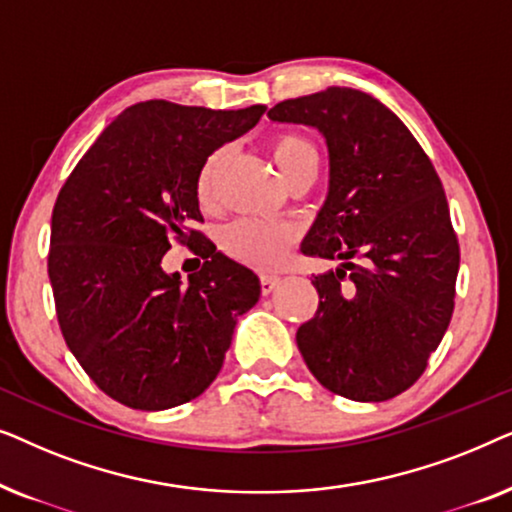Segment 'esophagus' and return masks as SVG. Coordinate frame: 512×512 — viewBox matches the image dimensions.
I'll return each instance as SVG.
<instances>
[{"label":"esophagus","instance_id":"1","mask_svg":"<svg viewBox=\"0 0 512 512\" xmlns=\"http://www.w3.org/2000/svg\"><path fill=\"white\" fill-rule=\"evenodd\" d=\"M279 284V277L275 275H261V293L268 296V293L275 291V286Z\"/></svg>","mask_w":512,"mask_h":512}]
</instances>
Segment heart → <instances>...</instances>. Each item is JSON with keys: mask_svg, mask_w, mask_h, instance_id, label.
Here are the masks:
<instances>
[{"mask_svg": "<svg viewBox=\"0 0 512 512\" xmlns=\"http://www.w3.org/2000/svg\"><path fill=\"white\" fill-rule=\"evenodd\" d=\"M270 153L286 184L300 172H317V149L310 139L300 137L296 132H284V135L272 139ZM223 163H226V151H214L200 167L198 179H195V195H198L202 207L214 205L216 181H219ZM296 240L298 233L293 226L254 219L233 221L219 233V247L223 254L256 270H275L284 265Z\"/></svg>", "mask_w": 512, "mask_h": 512, "instance_id": "1", "label": "heart"}]
</instances>
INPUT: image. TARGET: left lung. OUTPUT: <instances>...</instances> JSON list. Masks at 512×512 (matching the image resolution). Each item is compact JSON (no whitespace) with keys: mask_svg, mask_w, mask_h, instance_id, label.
I'll list each match as a JSON object with an SVG mask.
<instances>
[{"mask_svg":"<svg viewBox=\"0 0 512 512\" xmlns=\"http://www.w3.org/2000/svg\"><path fill=\"white\" fill-rule=\"evenodd\" d=\"M268 116L317 128L331 160L303 254L342 268L312 279L319 307L298 328L300 354L333 394L389 401L419 380L452 319L459 242L443 184L401 118L361 90L333 86Z\"/></svg>","mask_w":512,"mask_h":512,"instance_id":"8db88e82","label":"left lung"}]
</instances>
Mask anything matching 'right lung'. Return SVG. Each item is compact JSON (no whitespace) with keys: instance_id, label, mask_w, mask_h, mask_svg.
Listing matches in <instances>:
<instances>
[{"instance_id":"right-lung-1","label":"right lung","mask_w":512,"mask_h":512,"mask_svg":"<svg viewBox=\"0 0 512 512\" xmlns=\"http://www.w3.org/2000/svg\"><path fill=\"white\" fill-rule=\"evenodd\" d=\"M263 111L132 104L60 188L48 277L62 338L90 380L128 408L167 410L200 396L219 375L237 317L261 296L254 272L193 226L202 223V163ZM174 239L195 243L206 261L188 285L159 265Z\"/></svg>"}]
</instances>
